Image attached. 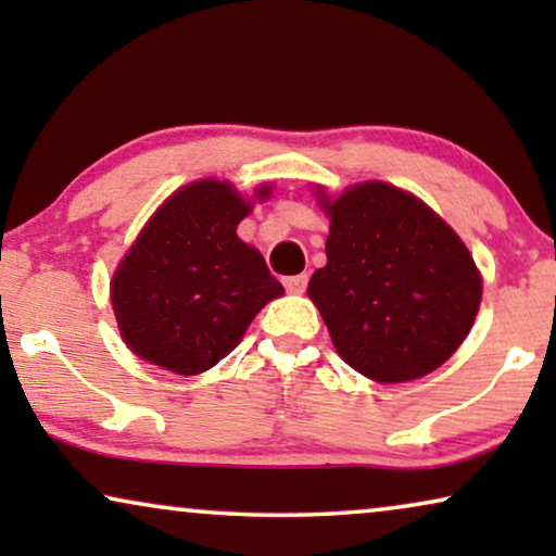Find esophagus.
<instances>
[{
	"mask_svg": "<svg viewBox=\"0 0 556 556\" xmlns=\"http://www.w3.org/2000/svg\"><path fill=\"white\" fill-rule=\"evenodd\" d=\"M283 286H286L288 293H303V291H306V286H308V276H306V273H301V276H291V278L283 280Z\"/></svg>",
	"mask_w": 556,
	"mask_h": 556,
	"instance_id": "1",
	"label": "esophagus"
}]
</instances>
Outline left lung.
Masks as SVG:
<instances>
[{
  "mask_svg": "<svg viewBox=\"0 0 556 556\" xmlns=\"http://www.w3.org/2000/svg\"><path fill=\"white\" fill-rule=\"evenodd\" d=\"M326 261L308 295L341 359L377 382L430 375L468 337L481 276L458 235L417 197L384 181L326 202Z\"/></svg>",
  "mask_w": 556,
  "mask_h": 556,
  "instance_id": "left-lung-1",
  "label": "left lung"
}]
</instances>
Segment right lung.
<instances>
[{
  "mask_svg": "<svg viewBox=\"0 0 556 556\" xmlns=\"http://www.w3.org/2000/svg\"><path fill=\"white\" fill-rule=\"evenodd\" d=\"M248 212L230 185L204 179L179 189L149 219L111 283L121 337L141 359L200 375L283 293L263 255L235 232Z\"/></svg>",
  "mask_w": 556,
  "mask_h": 556,
  "instance_id": "obj_1",
  "label": "right lung"
}]
</instances>
